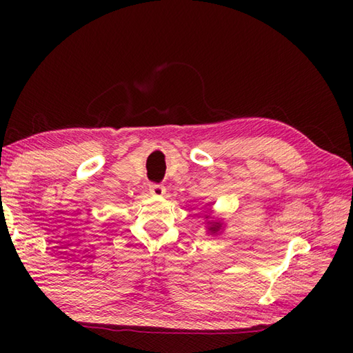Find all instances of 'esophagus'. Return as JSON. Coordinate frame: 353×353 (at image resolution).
Masks as SVG:
<instances>
[{
	"instance_id": "1",
	"label": "esophagus",
	"mask_w": 353,
	"mask_h": 353,
	"mask_svg": "<svg viewBox=\"0 0 353 353\" xmlns=\"http://www.w3.org/2000/svg\"><path fill=\"white\" fill-rule=\"evenodd\" d=\"M148 190H150V194H152V196H156V197H161L165 194V186L161 185V183H150Z\"/></svg>"
}]
</instances>
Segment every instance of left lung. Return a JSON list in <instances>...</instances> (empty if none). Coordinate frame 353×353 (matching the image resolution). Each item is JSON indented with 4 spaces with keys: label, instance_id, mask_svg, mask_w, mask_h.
I'll return each instance as SVG.
<instances>
[{
    "label": "left lung",
    "instance_id": "left-lung-1",
    "mask_svg": "<svg viewBox=\"0 0 353 353\" xmlns=\"http://www.w3.org/2000/svg\"><path fill=\"white\" fill-rule=\"evenodd\" d=\"M219 229H220V224H212V228H209V230L214 232V234H215V232L219 230Z\"/></svg>",
    "mask_w": 353,
    "mask_h": 353
}]
</instances>
